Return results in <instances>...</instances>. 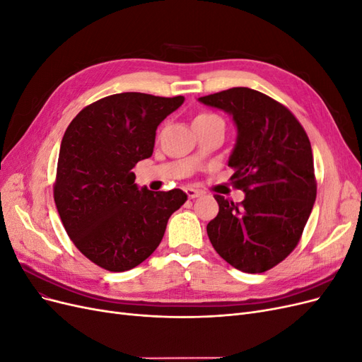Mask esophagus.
I'll use <instances>...</instances> for the list:
<instances>
[{
  "label": "esophagus",
  "instance_id": "obj_1",
  "mask_svg": "<svg viewBox=\"0 0 362 362\" xmlns=\"http://www.w3.org/2000/svg\"><path fill=\"white\" fill-rule=\"evenodd\" d=\"M185 194H187L189 199H194V198H198V196H201V192L189 187V189H185Z\"/></svg>",
  "mask_w": 362,
  "mask_h": 362
}]
</instances>
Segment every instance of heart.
I'll return each instance as SVG.
<instances>
[{"instance_id":"1","label":"heart","mask_w":362,"mask_h":362,"mask_svg":"<svg viewBox=\"0 0 362 362\" xmlns=\"http://www.w3.org/2000/svg\"><path fill=\"white\" fill-rule=\"evenodd\" d=\"M214 117H218V116H216L213 113H201L194 117V120H208V119H214Z\"/></svg>"}]
</instances>
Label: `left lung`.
<instances>
[{
  "label": "left lung",
  "instance_id": "obj_1",
  "mask_svg": "<svg viewBox=\"0 0 362 362\" xmlns=\"http://www.w3.org/2000/svg\"><path fill=\"white\" fill-rule=\"evenodd\" d=\"M198 101L233 117L237 139L228 166L245 192L240 204L214 196L218 214L206 225L208 238L233 267L262 273L298 246L315 202L310 139L287 107L249 87Z\"/></svg>",
  "mask_w": 362,
  "mask_h": 362
}]
</instances>
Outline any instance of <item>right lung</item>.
Wrapping results in <instances>:
<instances>
[{
    "mask_svg": "<svg viewBox=\"0 0 362 362\" xmlns=\"http://www.w3.org/2000/svg\"><path fill=\"white\" fill-rule=\"evenodd\" d=\"M184 96H105L74 117L60 145L54 201L72 243L96 266L125 272L144 262L187 201L180 189L154 193L133 168L154 151L157 127Z\"/></svg>",
    "mask_w": 362,
    "mask_h": 362,
    "instance_id": "add662e5",
    "label": "right lung"
}]
</instances>
